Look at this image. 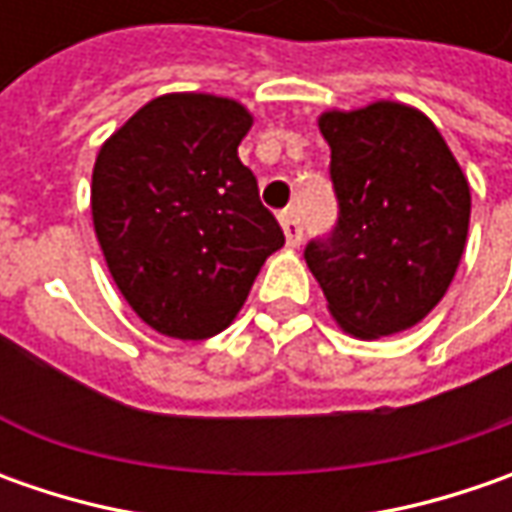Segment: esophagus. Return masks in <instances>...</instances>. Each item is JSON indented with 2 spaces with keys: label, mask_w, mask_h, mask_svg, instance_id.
Segmentation results:
<instances>
[{
  "label": "esophagus",
  "mask_w": 512,
  "mask_h": 512,
  "mask_svg": "<svg viewBox=\"0 0 512 512\" xmlns=\"http://www.w3.org/2000/svg\"><path fill=\"white\" fill-rule=\"evenodd\" d=\"M279 222H282V230H285L287 247H299V242H302V222H299L296 210H285L279 216Z\"/></svg>",
  "instance_id": "1"
}]
</instances>
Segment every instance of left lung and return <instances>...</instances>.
<instances>
[{"instance_id": "left-lung-1", "label": "left lung", "mask_w": 512, "mask_h": 512, "mask_svg": "<svg viewBox=\"0 0 512 512\" xmlns=\"http://www.w3.org/2000/svg\"><path fill=\"white\" fill-rule=\"evenodd\" d=\"M339 219L305 259L344 333L382 339L419 325L462 262L470 185L439 128L402 102L327 110Z\"/></svg>"}]
</instances>
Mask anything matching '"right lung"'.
I'll list each match as a JSON object with an SVG mask.
<instances>
[{
  "mask_svg": "<svg viewBox=\"0 0 512 512\" xmlns=\"http://www.w3.org/2000/svg\"><path fill=\"white\" fill-rule=\"evenodd\" d=\"M253 125L213 93H165L102 145L90 213L110 276L170 339H210L245 305L285 233L239 162Z\"/></svg>",
  "mask_w": 512,
  "mask_h": 512,
  "instance_id": "right-lung-1",
  "label": "right lung"
}]
</instances>
